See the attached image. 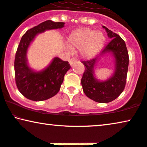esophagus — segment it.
Masks as SVG:
<instances>
[{"mask_svg": "<svg viewBox=\"0 0 147 147\" xmlns=\"http://www.w3.org/2000/svg\"><path fill=\"white\" fill-rule=\"evenodd\" d=\"M76 61V60L74 59H71L69 60V64H70V65H71V67L74 65V64L75 63Z\"/></svg>", "mask_w": 147, "mask_h": 147, "instance_id": "obj_1", "label": "esophagus"}]
</instances>
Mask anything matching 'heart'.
<instances>
[{"instance_id":"b5f03b06","label":"heart","mask_w":147,"mask_h":147,"mask_svg":"<svg viewBox=\"0 0 147 147\" xmlns=\"http://www.w3.org/2000/svg\"><path fill=\"white\" fill-rule=\"evenodd\" d=\"M67 42L71 49H80V54L84 59H91L104 48L106 37L100 30L81 28L69 34Z\"/></svg>"}]
</instances>
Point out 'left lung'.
<instances>
[{"label":"left lung","instance_id":"obj_1","mask_svg":"<svg viewBox=\"0 0 147 147\" xmlns=\"http://www.w3.org/2000/svg\"><path fill=\"white\" fill-rule=\"evenodd\" d=\"M108 37L111 39L100 54L90 61H82L85 71L81 80L84 92L97 102L107 103L117 98L124 90L128 69L129 57L125 42L117 34L105 26ZM111 54L114 57L115 69L112 76L104 81H98L94 74V68L102 56Z\"/></svg>","mask_w":147,"mask_h":147}]
</instances>
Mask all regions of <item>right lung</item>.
Wrapping results in <instances>:
<instances>
[{
	"label": "right lung",
	"instance_id": "right-lung-1",
	"mask_svg": "<svg viewBox=\"0 0 147 147\" xmlns=\"http://www.w3.org/2000/svg\"><path fill=\"white\" fill-rule=\"evenodd\" d=\"M63 22L46 21L28 30L22 36L15 55L14 68L17 87L24 96L34 101H42L54 96L60 90L64 76L70 69L69 63L54 57L45 69L36 71L29 66L28 48L38 34L47 30L61 29Z\"/></svg>",
	"mask_w": 147,
	"mask_h": 147
}]
</instances>
